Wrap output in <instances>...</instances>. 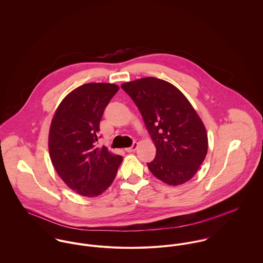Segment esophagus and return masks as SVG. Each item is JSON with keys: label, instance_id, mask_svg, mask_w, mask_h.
I'll use <instances>...</instances> for the list:
<instances>
[{"label": "esophagus", "instance_id": "34e87169", "mask_svg": "<svg viewBox=\"0 0 263 263\" xmlns=\"http://www.w3.org/2000/svg\"><path fill=\"white\" fill-rule=\"evenodd\" d=\"M137 148H138V143H137V142H134V143H133V145H132L130 147L126 148L125 151H126V152H128V153H132V152L137 150Z\"/></svg>", "mask_w": 263, "mask_h": 263}]
</instances>
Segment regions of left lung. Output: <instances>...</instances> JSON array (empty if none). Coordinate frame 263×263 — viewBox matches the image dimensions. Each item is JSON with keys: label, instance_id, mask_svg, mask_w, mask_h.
<instances>
[{"label": "left lung", "instance_id": "obj_1", "mask_svg": "<svg viewBox=\"0 0 263 263\" xmlns=\"http://www.w3.org/2000/svg\"><path fill=\"white\" fill-rule=\"evenodd\" d=\"M156 147L151 172L169 185L188 181L208 153L205 127L187 98L172 84L153 77L124 83Z\"/></svg>", "mask_w": 263, "mask_h": 263}]
</instances>
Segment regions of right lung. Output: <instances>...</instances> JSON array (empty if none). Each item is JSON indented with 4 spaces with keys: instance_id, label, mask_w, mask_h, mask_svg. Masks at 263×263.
Segmentation results:
<instances>
[{
    "instance_id": "right-lung-1",
    "label": "right lung",
    "mask_w": 263,
    "mask_h": 263,
    "mask_svg": "<svg viewBox=\"0 0 263 263\" xmlns=\"http://www.w3.org/2000/svg\"><path fill=\"white\" fill-rule=\"evenodd\" d=\"M118 86L89 83L68 94L51 120L48 149L63 181L77 193L97 196L112 183L122 157L98 148L103 112Z\"/></svg>"
}]
</instances>
